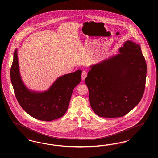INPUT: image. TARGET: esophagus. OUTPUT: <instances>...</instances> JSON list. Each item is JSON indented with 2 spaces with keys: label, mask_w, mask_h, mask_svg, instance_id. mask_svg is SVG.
Returning <instances> with one entry per match:
<instances>
[{
  "label": "esophagus",
  "mask_w": 158,
  "mask_h": 158,
  "mask_svg": "<svg viewBox=\"0 0 158 158\" xmlns=\"http://www.w3.org/2000/svg\"><path fill=\"white\" fill-rule=\"evenodd\" d=\"M86 76V72H85V71H83L82 73V79L84 80L85 79Z\"/></svg>",
  "instance_id": "obj_1"
}]
</instances>
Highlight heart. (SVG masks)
<instances>
[{"label": "heart", "instance_id": "b5f03b06", "mask_svg": "<svg viewBox=\"0 0 158 158\" xmlns=\"http://www.w3.org/2000/svg\"><path fill=\"white\" fill-rule=\"evenodd\" d=\"M68 59H69V57H65V59L66 60H68Z\"/></svg>", "mask_w": 158, "mask_h": 158}]
</instances>
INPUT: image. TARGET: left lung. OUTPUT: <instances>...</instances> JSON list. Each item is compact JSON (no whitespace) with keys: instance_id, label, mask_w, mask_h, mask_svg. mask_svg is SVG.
<instances>
[{"instance_id":"obj_1","label":"left lung","mask_w":158,"mask_h":158,"mask_svg":"<svg viewBox=\"0 0 158 158\" xmlns=\"http://www.w3.org/2000/svg\"><path fill=\"white\" fill-rule=\"evenodd\" d=\"M82 71L59 77L50 88L43 92L28 90L23 83L19 71L17 50H15L10 68V79L19 105L32 117L50 121L64 115L75 87L81 81Z\"/></svg>"}]
</instances>
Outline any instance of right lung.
Listing matches in <instances>:
<instances>
[{
    "label": "right lung",
    "instance_id": "1",
    "mask_svg": "<svg viewBox=\"0 0 158 158\" xmlns=\"http://www.w3.org/2000/svg\"><path fill=\"white\" fill-rule=\"evenodd\" d=\"M120 53L91 66L85 79L91 108L100 117L125 115L139 104L144 92L147 66L140 45L127 41Z\"/></svg>",
    "mask_w": 158,
    "mask_h": 158
}]
</instances>
